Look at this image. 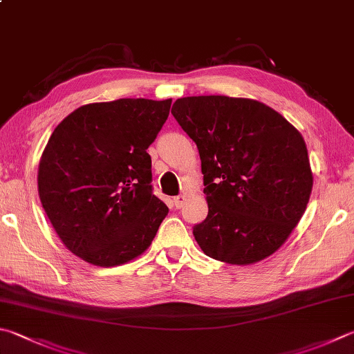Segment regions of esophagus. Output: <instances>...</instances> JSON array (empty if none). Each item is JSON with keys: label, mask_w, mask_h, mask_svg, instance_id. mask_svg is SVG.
Here are the masks:
<instances>
[{"label": "esophagus", "mask_w": 354, "mask_h": 354, "mask_svg": "<svg viewBox=\"0 0 354 354\" xmlns=\"http://www.w3.org/2000/svg\"><path fill=\"white\" fill-rule=\"evenodd\" d=\"M172 202H174V206L176 208L178 209V208H182V206L186 203V196H177V197H174V200H172Z\"/></svg>", "instance_id": "obj_1"}]
</instances>
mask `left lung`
<instances>
[{
  "label": "left lung",
  "mask_w": 354,
  "mask_h": 354,
  "mask_svg": "<svg viewBox=\"0 0 354 354\" xmlns=\"http://www.w3.org/2000/svg\"><path fill=\"white\" fill-rule=\"evenodd\" d=\"M171 112L202 160L208 216L192 230L200 248L231 265L276 252L302 218L313 189L301 132L251 98L185 97Z\"/></svg>",
  "instance_id": "obj_1"
}]
</instances>
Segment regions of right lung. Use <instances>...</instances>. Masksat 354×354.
<instances>
[{"mask_svg": "<svg viewBox=\"0 0 354 354\" xmlns=\"http://www.w3.org/2000/svg\"><path fill=\"white\" fill-rule=\"evenodd\" d=\"M172 100L120 98L80 106L39 158L38 194L66 248L84 262L118 266L142 256L168 206L152 194L146 152Z\"/></svg>", "mask_w": 354, "mask_h": 354, "instance_id": "right-lung-1", "label": "right lung"}]
</instances>
